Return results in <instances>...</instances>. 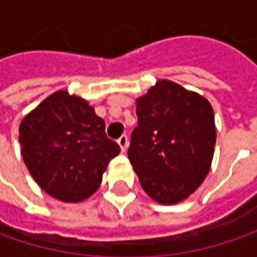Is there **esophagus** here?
Wrapping results in <instances>:
<instances>
[{"mask_svg":"<svg viewBox=\"0 0 257 257\" xmlns=\"http://www.w3.org/2000/svg\"><path fill=\"white\" fill-rule=\"evenodd\" d=\"M117 143H118V146H120V149H121L123 152H125V150H127V147H128V137H127L125 134H123V136L117 140Z\"/></svg>","mask_w":257,"mask_h":257,"instance_id":"1","label":"esophagus"}]
</instances>
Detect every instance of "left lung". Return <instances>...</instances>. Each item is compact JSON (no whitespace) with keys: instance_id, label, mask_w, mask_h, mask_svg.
I'll return each instance as SVG.
<instances>
[{"instance_id":"obj_1","label":"left lung","mask_w":257,"mask_h":257,"mask_svg":"<svg viewBox=\"0 0 257 257\" xmlns=\"http://www.w3.org/2000/svg\"><path fill=\"white\" fill-rule=\"evenodd\" d=\"M137 127L128 160L154 202L176 204L197 190L210 170L214 114L200 94L160 80L136 100Z\"/></svg>"}]
</instances>
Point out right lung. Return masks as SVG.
I'll return each mask as SVG.
<instances>
[{"instance_id":"add662e5","label":"right lung","mask_w":257,"mask_h":257,"mask_svg":"<svg viewBox=\"0 0 257 257\" xmlns=\"http://www.w3.org/2000/svg\"><path fill=\"white\" fill-rule=\"evenodd\" d=\"M21 154L37 184L55 199L78 203L103 180L108 162L120 153L105 136V123L84 98L57 91L20 124Z\"/></svg>"}]
</instances>
